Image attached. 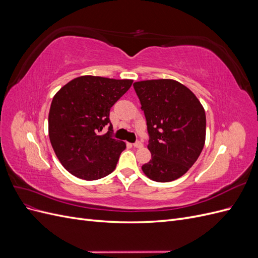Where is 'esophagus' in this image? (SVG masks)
<instances>
[{"mask_svg": "<svg viewBox=\"0 0 258 258\" xmlns=\"http://www.w3.org/2000/svg\"><path fill=\"white\" fill-rule=\"evenodd\" d=\"M134 146H135L136 148H142V147H143V143H142L141 141H137V142L134 144Z\"/></svg>", "mask_w": 258, "mask_h": 258, "instance_id": "1", "label": "esophagus"}]
</instances>
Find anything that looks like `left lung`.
<instances>
[{
    "label": "left lung",
    "instance_id": "1",
    "mask_svg": "<svg viewBox=\"0 0 258 258\" xmlns=\"http://www.w3.org/2000/svg\"><path fill=\"white\" fill-rule=\"evenodd\" d=\"M150 136L152 159L142 166L153 181L166 183L184 175L206 141V112L197 97L173 80L136 82Z\"/></svg>",
    "mask_w": 258,
    "mask_h": 258
}]
</instances>
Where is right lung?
Returning <instances> with one entry per match:
<instances>
[{"instance_id": "1", "label": "right lung", "mask_w": 258, "mask_h": 258, "mask_svg": "<svg viewBox=\"0 0 258 258\" xmlns=\"http://www.w3.org/2000/svg\"><path fill=\"white\" fill-rule=\"evenodd\" d=\"M132 82L85 75L54 95L48 115L50 143L61 165L74 176L95 181L115 170L126 144L111 136L110 110ZM105 125L109 131L100 135Z\"/></svg>"}]
</instances>
